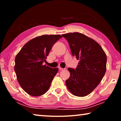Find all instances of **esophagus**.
Segmentation results:
<instances>
[{"instance_id":"esophagus-1","label":"esophagus","mask_w":121,"mask_h":121,"mask_svg":"<svg viewBox=\"0 0 121 121\" xmlns=\"http://www.w3.org/2000/svg\"><path fill=\"white\" fill-rule=\"evenodd\" d=\"M59 70H61V71H62V70H65V68H61V67H59Z\"/></svg>"}]
</instances>
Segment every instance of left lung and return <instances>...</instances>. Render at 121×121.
I'll use <instances>...</instances> for the list:
<instances>
[{"label": "left lung", "instance_id": "obj_1", "mask_svg": "<svg viewBox=\"0 0 121 121\" xmlns=\"http://www.w3.org/2000/svg\"><path fill=\"white\" fill-rule=\"evenodd\" d=\"M68 41L72 55L79 60L73 69L68 68L70 77L65 81L73 95L85 97L99 84L106 71L107 56L101 46L93 39L79 32L62 35Z\"/></svg>", "mask_w": 121, "mask_h": 121}]
</instances>
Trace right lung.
Returning <instances> with one entry per match:
<instances>
[{"mask_svg": "<svg viewBox=\"0 0 121 121\" xmlns=\"http://www.w3.org/2000/svg\"><path fill=\"white\" fill-rule=\"evenodd\" d=\"M60 35H44L32 39L23 46L15 59L14 70L20 85L26 92L35 97L45 93L59 68L46 65V57Z\"/></svg>", "mask_w": 121, "mask_h": 121, "instance_id": "add662e5", "label": "right lung"}]
</instances>
